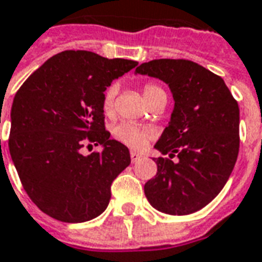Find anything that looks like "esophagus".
I'll list each match as a JSON object with an SVG mask.
<instances>
[{"instance_id":"1","label":"esophagus","mask_w":262,"mask_h":262,"mask_svg":"<svg viewBox=\"0 0 262 262\" xmlns=\"http://www.w3.org/2000/svg\"><path fill=\"white\" fill-rule=\"evenodd\" d=\"M129 156H131V161L133 163H135V161H138L139 159H141V155H139L138 152H134V150H131V153H129Z\"/></svg>"}]
</instances>
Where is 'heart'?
I'll return each instance as SVG.
<instances>
[{
	"instance_id": "heart-1",
	"label": "heart",
	"mask_w": 262,
	"mask_h": 262,
	"mask_svg": "<svg viewBox=\"0 0 262 262\" xmlns=\"http://www.w3.org/2000/svg\"><path fill=\"white\" fill-rule=\"evenodd\" d=\"M160 94H166V92L161 86L156 85V84H145L143 85V96H145L147 103H150ZM116 95H117V85H115V84L107 86L103 92L102 109H103L106 116H112L115 113ZM113 135L117 141L127 145V146L133 147V149H142L152 139L153 131L131 123H120L113 129Z\"/></svg>"
}]
</instances>
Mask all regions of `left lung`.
<instances>
[{
	"label": "left lung",
	"instance_id": "obj_1",
	"mask_svg": "<svg viewBox=\"0 0 262 262\" xmlns=\"http://www.w3.org/2000/svg\"><path fill=\"white\" fill-rule=\"evenodd\" d=\"M168 84L171 121L155 145L157 174L145 184L161 213L186 215L207 206L227 184L239 153V106L220 76L186 59H156L135 70ZM179 157L177 163L170 160Z\"/></svg>",
	"mask_w": 262,
	"mask_h": 262
}]
</instances>
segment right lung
Returning a JSON list of instances; mask_svg holds the SVG:
<instances>
[{"label": "right lung", "mask_w": 262, "mask_h": 262, "mask_svg": "<svg viewBox=\"0 0 262 262\" xmlns=\"http://www.w3.org/2000/svg\"><path fill=\"white\" fill-rule=\"evenodd\" d=\"M138 64L90 51L48 59L17 90L9 152L31 202L62 222H84L109 204L110 186L131 163L128 147L110 139L102 98L110 82ZM104 150L88 157L85 144Z\"/></svg>", "instance_id": "add662e5"}]
</instances>
